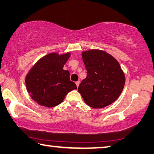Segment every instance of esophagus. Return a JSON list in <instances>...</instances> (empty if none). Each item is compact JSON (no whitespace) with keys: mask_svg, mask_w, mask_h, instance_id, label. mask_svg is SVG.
Returning a JSON list of instances; mask_svg holds the SVG:
<instances>
[{"mask_svg":"<svg viewBox=\"0 0 154 154\" xmlns=\"http://www.w3.org/2000/svg\"><path fill=\"white\" fill-rule=\"evenodd\" d=\"M75 84H76V85H77V87H78V86H79V84H80V82L79 81H77V82H75Z\"/></svg>","mask_w":154,"mask_h":154,"instance_id":"obj_1","label":"esophagus"}]
</instances>
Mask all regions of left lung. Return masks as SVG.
<instances>
[{"mask_svg": "<svg viewBox=\"0 0 154 154\" xmlns=\"http://www.w3.org/2000/svg\"><path fill=\"white\" fill-rule=\"evenodd\" d=\"M82 55L87 77L81 82L78 91L85 103L92 108L109 106L120 96L125 83L120 64L103 51H86Z\"/></svg>", "mask_w": 154, "mask_h": 154, "instance_id": "obj_1", "label": "left lung"}]
</instances>
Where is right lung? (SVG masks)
Wrapping results in <instances>:
<instances>
[{
    "instance_id": "1",
    "label": "right lung",
    "mask_w": 154,
    "mask_h": 154,
    "mask_svg": "<svg viewBox=\"0 0 154 154\" xmlns=\"http://www.w3.org/2000/svg\"><path fill=\"white\" fill-rule=\"evenodd\" d=\"M70 53H51L39 60L25 78L26 90L40 106L53 108L60 104L66 95L77 86L70 80V72L63 69Z\"/></svg>"
}]
</instances>
